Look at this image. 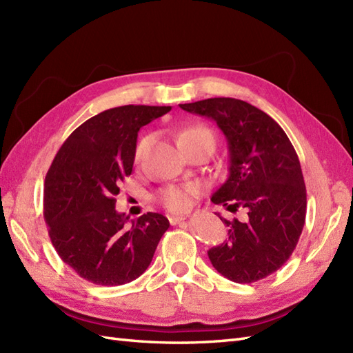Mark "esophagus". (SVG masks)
<instances>
[{"label":"esophagus","mask_w":353,"mask_h":353,"mask_svg":"<svg viewBox=\"0 0 353 353\" xmlns=\"http://www.w3.org/2000/svg\"><path fill=\"white\" fill-rule=\"evenodd\" d=\"M184 220H185V216H183V215H181V216H178V215H170V216H169V223L172 224V225L179 224L181 221H184Z\"/></svg>","instance_id":"1"}]
</instances>
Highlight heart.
Instances as JSON below:
<instances>
[{"label": "heart", "instance_id": "obj_1", "mask_svg": "<svg viewBox=\"0 0 353 353\" xmlns=\"http://www.w3.org/2000/svg\"><path fill=\"white\" fill-rule=\"evenodd\" d=\"M192 137H211L214 138L212 132L205 126H193L184 129L179 133V141L184 138H192ZM145 139H141L135 148V160H139L142 156V151L145 147ZM197 190L196 187H169L165 188L163 192L160 193V200L170 211H185V209L192 205V200L196 196Z\"/></svg>", "mask_w": 353, "mask_h": 353}]
</instances>
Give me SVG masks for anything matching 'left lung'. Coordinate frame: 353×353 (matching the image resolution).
Wrapping results in <instances>:
<instances>
[{"mask_svg": "<svg viewBox=\"0 0 353 353\" xmlns=\"http://www.w3.org/2000/svg\"><path fill=\"white\" fill-rule=\"evenodd\" d=\"M216 123L227 141L228 175L212 194L215 205L245 212L228 221L227 239L208 256L218 273L252 283L288 261L306 220V185L287 133L264 111L234 98L179 103Z\"/></svg>", "mask_w": 353, "mask_h": 353, "instance_id": "1", "label": "left lung"}]
</instances>
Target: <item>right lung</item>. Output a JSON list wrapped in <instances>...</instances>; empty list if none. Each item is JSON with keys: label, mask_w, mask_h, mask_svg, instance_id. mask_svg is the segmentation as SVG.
<instances>
[{"label": "right lung", "mask_w": 353, "mask_h": 353, "mask_svg": "<svg viewBox=\"0 0 353 353\" xmlns=\"http://www.w3.org/2000/svg\"><path fill=\"white\" fill-rule=\"evenodd\" d=\"M170 107L125 105L99 112L59 148L44 181V220L63 263L103 287L132 282L147 270L168 218L137 220L116 211L120 183L132 174L138 132Z\"/></svg>", "instance_id": "1"}]
</instances>
